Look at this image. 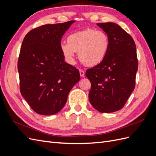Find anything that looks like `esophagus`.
<instances>
[{"mask_svg": "<svg viewBox=\"0 0 156 156\" xmlns=\"http://www.w3.org/2000/svg\"><path fill=\"white\" fill-rule=\"evenodd\" d=\"M79 73H80V75H81V77H84V72L82 69H79Z\"/></svg>", "mask_w": 156, "mask_h": 156, "instance_id": "esophagus-1", "label": "esophagus"}]
</instances>
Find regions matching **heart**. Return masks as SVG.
Here are the masks:
<instances>
[{
    "label": "heart",
    "instance_id": "1",
    "mask_svg": "<svg viewBox=\"0 0 156 156\" xmlns=\"http://www.w3.org/2000/svg\"><path fill=\"white\" fill-rule=\"evenodd\" d=\"M109 38L103 30L87 29L69 34L67 43L60 44L64 57L73 64L75 52H79L81 62L88 66H95L105 59L109 49Z\"/></svg>",
    "mask_w": 156,
    "mask_h": 156
}]
</instances>
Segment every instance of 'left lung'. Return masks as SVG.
I'll list each match as a JSON object with an SVG mask.
<instances>
[{"instance_id": "left-lung-1", "label": "left lung", "mask_w": 156, "mask_h": 156, "mask_svg": "<svg viewBox=\"0 0 156 156\" xmlns=\"http://www.w3.org/2000/svg\"><path fill=\"white\" fill-rule=\"evenodd\" d=\"M108 35L109 49L103 62L87 70L91 83L89 101L101 112H112L123 107L133 91L138 60L132 37L114 23H97Z\"/></svg>"}]
</instances>
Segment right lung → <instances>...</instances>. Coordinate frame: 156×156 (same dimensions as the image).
Segmentation results:
<instances>
[{"mask_svg": "<svg viewBox=\"0 0 156 156\" xmlns=\"http://www.w3.org/2000/svg\"><path fill=\"white\" fill-rule=\"evenodd\" d=\"M74 22L37 27L23 41L17 63L20 91L37 114L58 112L80 80L79 70L65 62L60 49L62 37Z\"/></svg>", "mask_w": 156, "mask_h": 156, "instance_id": "obj_1", "label": "right lung"}]
</instances>
